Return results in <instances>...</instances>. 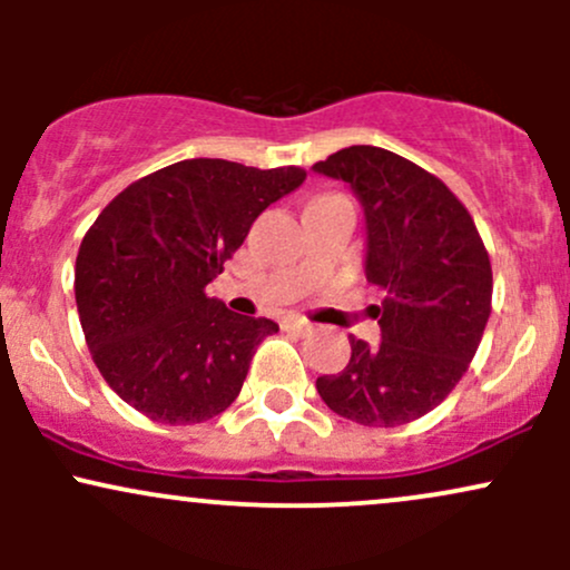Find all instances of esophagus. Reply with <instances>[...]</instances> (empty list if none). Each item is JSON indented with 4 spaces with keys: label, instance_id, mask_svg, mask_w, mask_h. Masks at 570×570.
<instances>
[{
    "label": "esophagus",
    "instance_id": "obj_1",
    "mask_svg": "<svg viewBox=\"0 0 570 570\" xmlns=\"http://www.w3.org/2000/svg\"><path fill=\"white\" fill-rule=\"evenodd\" d=\"M284 330L286 332H297V335H307V332H313V324L305 322V318H286Z\"/></svg>",
    "mask_w": 570,
    "mask_h": 570
}]
</instances>
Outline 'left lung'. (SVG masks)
<instances>
[{"label": "left lung", "instance_id": "1", "mask_svg": "<svg viewBox=\"0 0 570 570\" xmlns=\"http://www.w3.org/2000/svg\"><path fill=\"white\" fill-rule=\"evenodd\" d=\"M313 171L345 181L364 212V276L381 343L351 340V362L316 381L326 407L362 426H402L434 410L474 358L493 273L463 203L415 163L356 144Z\"/></svg>", "mask_w": 570, "mask_h": 570}]
</instances>
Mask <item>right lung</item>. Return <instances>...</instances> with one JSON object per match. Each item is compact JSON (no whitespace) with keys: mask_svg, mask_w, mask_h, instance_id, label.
Masks as SVG:
<instances>
[{"mask_svg":"<svg viewBox=\"0 0 570 570\" xmlns=\"http://www.w3.org/2000/svg\"><path fill=\"white\" fill-rule=\"evenodd\" d=\"M303 181L294 166L193 158L134 181L98 214L75 297L96 367L122 402L171 426L230 407L278 324L227 311L206 286L252 222Z\"/></svg>","mask_w":570,"mask_h":570,"instance_id":"right-lung-1","label":"right lung"}]
</instances>
